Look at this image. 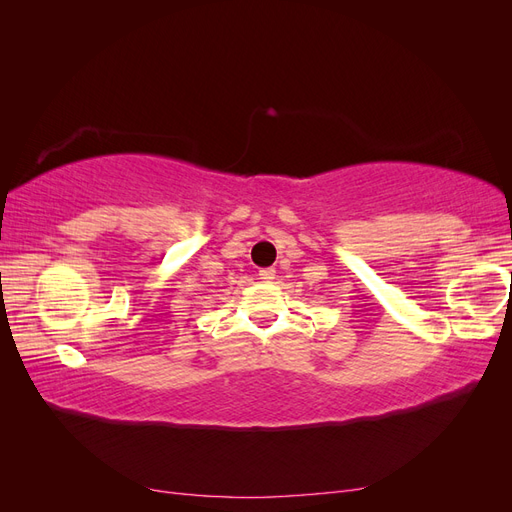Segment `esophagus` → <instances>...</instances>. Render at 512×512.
<instances>
[{
  "instance_id": "esophagus-1",
  "label": "esophagus",
  "mask_w": 512,
  "mask_h": 512,
  "mask_svg": "<svg viewBox=\"0 0 512 512\" xmlns=\"http://www.w3.org/2000/svg\"><path fill=\"white\" fill-rule=\"evenodd\" d=\"M258 275H260V280H262V282H271V280H275V271H273V269H260V271H258Z\"/></svg>"
}]
</instances>
